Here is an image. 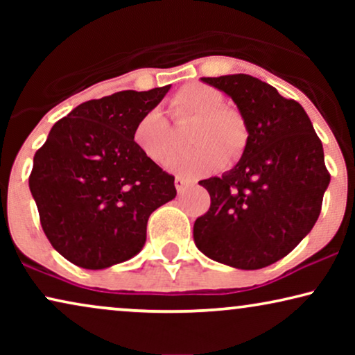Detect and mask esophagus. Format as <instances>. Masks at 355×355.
Instances as JSON below:
<instances>
[{
    "instance_id": "1",
    "label": "esophagus",
    "mask_w": 355,
    "mask_h": 355,
    "mask_svg": "<svg viewBox=\"0 0 355 355\" xmlns=\"http://www.w3.org/2000/svg\"><path fill=\"white\" fill-rule=\"evenodd\" d=\"M189 184H191V181H189L187 178H184V176L174 178V186H176V191L179 193H182L184 191H186V187L189 186Z\"/></svg>"
}]
</instances>
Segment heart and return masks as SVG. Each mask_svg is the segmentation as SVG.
Segmentation results:
<instances>
[{"label":"heart","mask_w":355,"mask_h":355,"mask_svg":"<svg viewBox=\"0 0 355 355\" xmlns=\"http://www.w3.org/2000/svg\"><path fill=\"white\" fill-rule=\"evenodd\" d=\"M225 105V96L215 87L187 84L171 98L173 116L176 119L196 118L191 130L187 152L178 155L171 166L189 176H203L239 159L249 145V124L241 111ZM134 140L140 152L152 162L164 164L176 150L173 125L162 110L145 113L134 129Z\"/></svg>","instance_id":"b5f03b06"}]
</instances>
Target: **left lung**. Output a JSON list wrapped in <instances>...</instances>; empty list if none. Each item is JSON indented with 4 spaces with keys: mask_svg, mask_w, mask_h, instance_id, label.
<instances>
[{
    "mask_svg": "<svg viewBox=\"0 0 355 355\" xmlns=\"http://www.w3.org/2000/svg\"><path fill=\"white\" fill-rule=\"evenodd\" d=\"M234 100L249 124L241 162L200 181L211 203L193 223V241L211 260L265 268L309 234L329 184L322 140L295 100L247 74L202 77Z\"/></svg>",
    "mask_w": 355,
    "mask_h": 355,
    "instance_id": "8db88e82",
    "label": "left lung"
}]
</instances>
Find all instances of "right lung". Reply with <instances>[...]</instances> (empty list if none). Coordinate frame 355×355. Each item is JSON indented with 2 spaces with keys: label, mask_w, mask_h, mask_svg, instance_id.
Segmentation results:
<instances>
[{
  "label": "right lung",
  "mask_w": 355,
  "mask_h": 355,
  "mask_svg": "<svg viewBox=\"0 0 355 355\" xmlns=\"http://www.w3.org/2000/svg\"><path fill=\"white\" fill-rule=\"evenodd\" d=\"M171 85L85 101L37 150L28 187L55 250L87 270L137 255L148 216L176 197L174 176L140 152L139 119Z\"/></svg>",
  "instance_id": "right-lung-1"
}]
</instances>
